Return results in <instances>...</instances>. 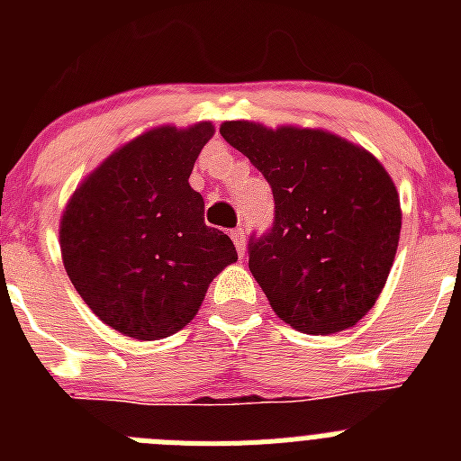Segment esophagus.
<instances>
[{
  "label": "esophagus",
  "mask_w": 461,
  "mask_h": 461,
  "mask_svg": "<svg viewBox=\"0 0 461 461\" xmlns=\"http://www.w3.org/2000/svg\"><path fill=\"white\" fill-rule=\"evenodd\" d=\"M230 238H233L238 254L244 256V249H247V235H244V228H235L233 233H230Z\"/></svg>",
  "instance_id": "esophagus-1"
}]
</instances>
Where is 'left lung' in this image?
<instances>
[{
	"label": "left lung",
	"mask_w": 461,
	"mask_h": 461,
	"mask_svg": "<svg viewBox=\"0 0 461 461\" xmlns=\"http://www.w3.org/2000/svg\"><path fill=\"white\" fill-rule=\"evenodd\" d=\"M219 131L272 189L275 221L249 238V270L276 316L307 335L353 328L397 254L402 212L390 175L332 133L251 122Z\"/></svg>",
	"instance_id": "1"
}]
</instances>
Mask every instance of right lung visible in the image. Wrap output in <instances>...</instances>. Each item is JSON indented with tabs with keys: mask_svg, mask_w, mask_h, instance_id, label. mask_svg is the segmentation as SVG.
<instances>
[{
	"mask_svg": "<svg viewBox=\"0 0 461 461\" xmlns=\"http://www.w3.org/2000/svg\"><path fill=\"white\" fill-rule=\"evenodd\" d=\"M210 122L161 126L105 158L64 212V267L96 316L133 339L175 335L195 316L210 281L238 260L233 240L205 226L189 186Z\"/></svg>",
	"mask_w": 461,
	"mask_h": 461,
	"instance_id": "obj_1",
	"label": "right lung"
}]
</instances>
